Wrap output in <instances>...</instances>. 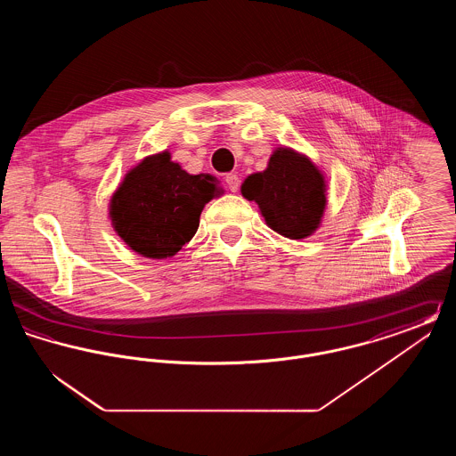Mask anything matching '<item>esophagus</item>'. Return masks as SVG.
I'll use <instances>...</instances> for the list:
<instances>
[{
    "instance_id": "obj_1",
    "label": "esophagus",
    "mask_w": 456,
    "mask_h": 456,
    "mask_svg": "<svg viewBox=\"0 0 456 456\" xmlns=\"http://www.w3.org/2000/svg\"><path fill=\"white\" fill-rule=\"evenodd\" d=\"M225 184H227V188H229L232 193H236L239 190L240 181H239V177L236 174H227V175H225Z\"/></svg>"
}]
</instances>
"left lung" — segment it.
Listing matches in <instances>:
<instances>
[{
    "label": "left lung",
    "mask_w": 456,
    "mask_h": 456,
    "mask_svg": "<svg viewBox=\"0 0 456 456\" xmlns=\"http://www.w3.org/2000/svg\"><path fill=\"white\" fill-rule=\"evenodd\" d=\"M240 191L258 203L266 224L285 238L313 234L325 210L322 174L309 159L289 149L275 151L266 171L251 174Z\"/></svg>",
    "instance_id": "obj_1"
}]
</instances>
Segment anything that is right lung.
Masks as SVG:
<instances>
[{
  "label": "right lung",
  "mask_w": 456,
  "mask_h": 456,
  "mask_svg": "<svg viewBox=\"0 0 456 456\" xmlns=\"http://www.w3.org/2000/svg\"><path fill=\"white\" fill-rule=\"evenodd\" d=\"M218 193L212 175H191L169 153H159L126 174L112 196L110 217L133 251L160 260L195 236L205 203Z\"/></svg>",
  "instance_id": "right-lung-1"
}]
</instances>
